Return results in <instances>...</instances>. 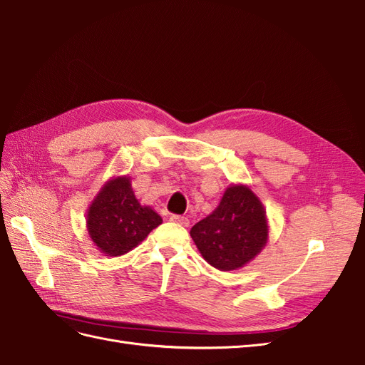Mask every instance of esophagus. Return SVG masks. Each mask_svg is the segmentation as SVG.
<instances>
[{
    "instance_id": "1",
    "label": "esophagus",
    "mask_w": 365,
    "mask_h": 365,
    "mask_svg": "<svg viewBox=\"0 0 365 365\" xmlns=\"http://www.w3.org/2000/svg\"><path fill=\"white\" fill-rule=\"evenodd\" d=\"M170 220H172V222H175V224L182 225V227H189V224H190L189 219L184 217V216H180V215H172Z\"/></svg>"
}]
</instances>
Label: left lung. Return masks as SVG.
<instances>
[{
  "label": "left lung",
  "instance_id": "obj_1",
  "mask_svg": "<svg viewBox=\"0 0 365 365\" xmlns=\"http://www.w3.org/2000/svg\"><path fill=\"white\" fill-rule=\"evenodd\" d=\"M268 235L267 210L245 184L228 185L219 205L190 230L204 260L219 271L245 267L267 245Z\"/></svg>",
  "mask_w": 365,
  "mask_h": 365
}]
</instances>
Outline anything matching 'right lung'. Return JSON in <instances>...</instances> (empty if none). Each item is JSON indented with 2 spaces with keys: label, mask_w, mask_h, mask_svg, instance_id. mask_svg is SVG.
Segmentation results:
<instances>
[{
  "label": "right lung",
  "mask_w": 365,
  "mask_h": 365,
  "mask_svg": "<svg viewBox=\"0 0 365 365\" xmlns=\"http://www.w3.org/2000/svg\"><path fill=\"white\" fill-rule=\"evenodd\" d=\"M160 224L163 219L155 210L137 200L128 175L109 178L86 212L88 235L109 257L134 250Z\"/></svg>",
  "instance_id": "add662e5"
}]
</instances>
